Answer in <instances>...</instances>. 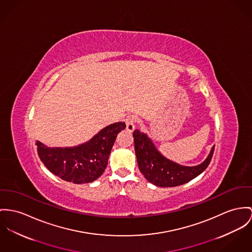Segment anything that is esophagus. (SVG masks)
Returning a JSON list of instances; mask_svg holds the SVG:
<instances>
[{
    "instance_id": "obj_1",
    "label": "esophagus",
    "mask_w": 252,
    "mask_h": 252,
    "mask_svg": "<svg viewBox=\"0 0 252 252\" xmlns=\"http://www.w3.org/2000/svg\"><path fill=\"white\" fill-rule=\"evenodd\" d=\"M135 117L132 115L126 117V130L129 132H132L135 129Z\"/></svg>"
}]
</instances>
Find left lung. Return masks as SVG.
I'll return each mask as SVG.
<instances>
[{
	"label": "left lung",
	"mask_w": 252,
	"mask_h": 252,
	"mask_svg": "<svg viewBox=\"0 0 252 252\" xmlns=\"http://www.w3.org/2000/svg\"><path fill=\"white\" fill-rule=\"evenodd\" d=\"M138 167L145 178L159 187H174L185 184L203 173L211 162L215 146L206 159L196 166H183L174 162L157 150L152 139L136 129L133 132Z\"/></svg>",
	"instance_id": "8db88e82"
}]
</instances>
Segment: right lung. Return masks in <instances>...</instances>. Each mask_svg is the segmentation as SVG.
<instances>
[{"instance_id": "obj_1", "label": "right lung", "mask_w": 252, "mask_h": 252, "mask_svg": "<svg viewBox=\"0 0 252 252\" xmlns=\"http://www.w3.org/2000/svg\"><path fill=\"white\" fill-rule=\"evenodd\" d=\"M125 128L124 122L111 124L89 141L68 148H50L36 141L39 158L51 173L65 181L93 182L103 174L117 135Z\"/></svg>"}]
</instances>
